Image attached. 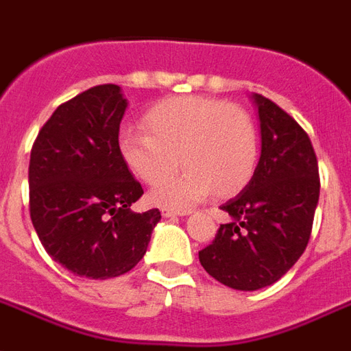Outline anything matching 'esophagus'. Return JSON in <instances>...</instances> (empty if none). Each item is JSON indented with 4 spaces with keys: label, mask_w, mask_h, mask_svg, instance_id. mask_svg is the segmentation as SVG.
Masks as SVG:
<instances>
[{
    "label": "esophagus",
    "mask_w": 351,
    "mask_h": 351,
    "mask_svg": "<svg viewBox=\"0 0 351 351\" xmlns=\"http://www.w3.org/2000/svg\"><path fill=\"white\" fill-rule=\"evenodd\" d=\"M191 215V209H170V207H165L162 209V216L165 218H172V216H186Z\"/></svg>",
    "instance_id": "obj_1"
}]
</instances>
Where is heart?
Listing matches in <instances>:
<instances>
[{"label":"heart","mask_w":351,"mask_h":351,"mask_svg":"<svg viewBox=\"0 0 351 351\" xmlns=\"http://www.w3.org/2000/svg\"><path fill=\"white\" fill-rule=\"evenodd\" d=\"M146 131L125 129L118 136L123 165L146 185H157L177 169L187 170L152 192L157 205L183 207L216 196H231L254 178L259 133L239 105L215 97H166L142 116Z\"/></svg>","instance_id":"1"}]
</instances>
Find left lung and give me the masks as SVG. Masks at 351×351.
<instances>
[{
    "mask_svg": "<svg viewBox=\"0 0 351 351\" xmlns=\"http://www.w3.org/2000/svg\"><path fill=\"white\" fill-rule=\"evenodd\" d=\"M261 159L246 189L222 205L231 222L199 252L209 276L235 291H259L291 270L307 247L320 196L309 135L272 99L255 94Z\"/></svg>",
    "mask_w": 351,
    "mask_h": 351,
    "instance_id": "obj_1",
    "label": "left lung"
}]
</instances>
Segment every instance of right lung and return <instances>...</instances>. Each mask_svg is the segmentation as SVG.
I'll list each match as a JSON object with an SVG mask.
<instances>
[{"label":"right lung","instance_id":"add662e5","mask_svg":"<svg viewBox=\"0 0 351 351\" xmlns=\"http://www.w3.org/2000/svg\"><path fill=\"white\" fill-rule=\"evenodd\" d=\"M128 101L97 85L59 105L29 160V215L42 246L79 278H118L138 265L159 209L133 213L144 194L118 152Z\"/></svg>","mask_w":351,"mask_h":351}]
</instances>
